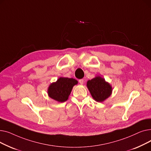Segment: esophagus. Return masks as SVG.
Wrapping results in <instances>:
<instances>
[{
    "label": "esophagus",
    "mask_w": 151,
    "mask_h": 151,
    "mask_svg": "<svg viewBox=\"0 0 151 151\" xmlns=\"http://www.w3.org/2000/svg\"><path fill=\"white\" fill-rule=\"evenodd\" d=\"M79 83H80L81 84H83L84 83V80H83V79H81V80H79Z\"/></svg>",
    "instance_id": "esophagus-1"
}]
</instances>
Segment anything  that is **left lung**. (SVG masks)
<instances>
[{
  "label": "left lung",
  "mask_w": 151,
  "mask_h": 151,
  "mask_svg": "<svg viewBox=\"0 0 151 151\" xmlns=\"http://www.w3.org/2000/svg\"><path fill=\"white\" fill-rule=\"evenodd\" d=\"M87 87L93 99L98 102L105 101L111 95L113 91L111 86L100 76L89 80Z\"/></svg>",
  "instance_id": "8db88e82"
}]
</instances>
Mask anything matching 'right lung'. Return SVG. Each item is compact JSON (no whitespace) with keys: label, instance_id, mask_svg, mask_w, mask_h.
Here are the masks:
<instances>
[{"label":"right lung","instance_id":"obj_1","mask_svg":"<svg viewBox=\"0 0 151 151\" xmlns=\"http://www.w3.org/2000/svg\"><path fill=\"white\" fill-rule=\"evenodd\" d=\"M77 84L75 79L60 77L50 85L47 89L48 96L57 101L64 102L68 100L73 87Z\"/></svg>","mask_w":151,"mask_h":151}]
</instances>
